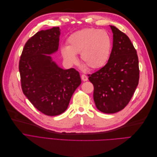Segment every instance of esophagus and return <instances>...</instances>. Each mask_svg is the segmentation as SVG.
<instances>
[{"label":"esophagus","mask_w":157,"mask_h":157,"mask_svg":"<svg viewBox=\"0 0 157 157\" xmlns=\"http://www.w3.org/2000/svg\"><path fill=\"white\" fill-rule=\"evenodd\" d=\"M81 78H82V80H83V81H87L88 80V77L86 75H82V76H81Z\"/></svg>","instance_id":"obj_1"}]
</instances>
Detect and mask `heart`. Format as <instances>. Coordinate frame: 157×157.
<instances>
[{
  "label": "heart",
  "mask_w": 157,
  "mask_h": 157,
  "mask_svg": "<svg viewBox=\"0 0 157 157\" xmlns=\"http://www.w3.org/2000/svg\"><path fill=\"white\" fill-rule=\"evenodd\" d=\"M67 46H63L61 52L65 61L73 64L77 60L76 54L91 69H99L105 64L110 56L112 41L104 30L87 28L71 34Z\"/></svg>",
  "instance_id": "1"
}]
</instances>
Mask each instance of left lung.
<instances>
[{"mask_svg": "<svg viewBox=\"0 0 157 157\" xmlns=\"http://www.w3.org/2000/svg\"><path fill=\"white\" fill-rule=\"evenodd\" d=\"M111 53L107 64L88 75L94 85V100L99 111L111 114L121 111L129 103L139 82L137 52L128 36L115 26Z\"/></svg>", "mask_w": 157, "mask_h": 157, "instance_id": "obj_1", "label": "left lung"}]
</instances>
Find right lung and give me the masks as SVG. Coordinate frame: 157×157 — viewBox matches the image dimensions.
Instances as JSON below:
<instances>
[{"label":"right lung","instance_id":"add662e5","mask_svg":"<svg viewBox=\"0 0 157 157\" xmlns=\"http://www.w3.org/2000/svg\"><path fill=\"white\" fill-rule=\"evenodd\" d=\"M59 35L58 27L37 32L27 41L19 63L23 94L48 116L63 113L81 84L77 71L61 69L50 56L58 50Z\"/></svg>","mask_w":157,"mask_h":157}]
</instances>
